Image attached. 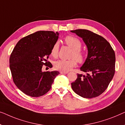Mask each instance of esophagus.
<instances>
[{"label":"esophagus","mask_w":125,"mask_h":125,"mask_svg":"<svg viewBox=\"0 0 125 125\" xmlns=\"http://www.w3.org/2000/svg\"><path fill=\"white\" fill-rule=\"evenodd\" d=\"M60 73H62V74H66V73H68L67 71H60Z\"/></svg>","instance_id":"34e87169"}]
</instances>
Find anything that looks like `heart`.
Instances as JSON below:
<instances>
[{"label": "heart", "instance_id": "obj_1", "mask_svg": "<svg viewBox=\"0 0 125 125\" xmlns=\"http://www.w3.org/2000/svg\"><path fill=\"white\" fill-rule=\"evenodd\" d=\"M65 43L68 46L73 49L71 52V59L68 60H59L54 63V68L61 71H70L71 68L76 66L77 61L79 63H83L85 61L86 55L82 47V42L79 39L72 36H67L64 38ZM59 50L58 43L56 42L51 50V55L54 58L57 57Z\"/></svg>", "mask_w": 125, "mask_h": 125}]
</instances>
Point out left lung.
<instances>
[{"instance_id": "obj_1", "label": "left lung", "mask_w": 125, "mask_h": 125, "mask_svg": "<svg viewBox=\"0 0 125 125\" xmlns=\"http://www.w3.org/2000/svg\"><path fill=\"white\" fill-rule=\"evenodd\" d=\"M83 38L88 48V57L71 83L73 91L81 97L91 98L101 94L115 73V55L111 45L103 37L87 29L71 31Z\"/></svg>"}]
</instances>
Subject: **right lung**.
<instances>
[{"label": "right lung", "mask_w": 125, "mask_h": 125, "mask_svg": "<svg viewBox=\"0 0 125 125\" xmlns=\"http://www.w3.org/2000/svg\"><path fill=\"white\" fill-rule=\"evenodd\" d=\"M58 35L52 31H38L21 38L14 47L10 58L12 78L17 87L27 95H44L59 73L57 71H42L43 65L52 67L47 59Z\"/></svg>", "instance_id": "add662e5"}]
</instances>
